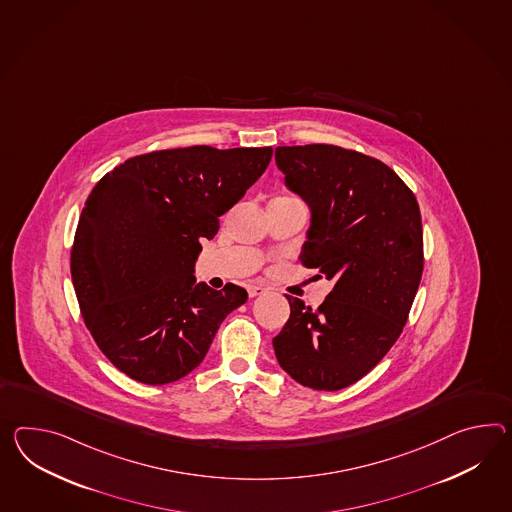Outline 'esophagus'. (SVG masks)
Instances as JSON below:
<instances>
[{
	"mask_svg": "<svg viewBox=\"0 0 512 512\" xmlns=\"http://www.w3.org/2000/svg\"><path fill=\"white\" fill-rule=\"evenodd\" d=\"M264 292H266V288L259 287V285H250V287H248V294H250V298L262 296Z\"/></svg>",
	"mask_w": 512,
	"mask_h": 512,
	"instance_id": "esophagus-1",
	"label": "esophagus"
}]
</instances>
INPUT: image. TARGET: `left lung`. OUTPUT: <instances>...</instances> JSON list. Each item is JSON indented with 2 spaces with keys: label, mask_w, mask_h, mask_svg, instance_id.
<instances>
[{
  "label": "left lung",
  "mask_w": 512,
  "mask_h": 512,
  "mask_svg": "<svg viewBox=\"0 0 512 512\" xmlns=\"http://www.w3.org/2000/svg\"><path fill=\"white\" fill-rule=\"evenodd\" d=\"M275 164L311 209L301 264L333 281L318 309L287 296L275 357L303 387L340 390L368 374L407 324L424 270L420 207L394 170L359 151L279 146Z\"/></svg>",
  "instance_id": "obj_1"
}]
</instances>
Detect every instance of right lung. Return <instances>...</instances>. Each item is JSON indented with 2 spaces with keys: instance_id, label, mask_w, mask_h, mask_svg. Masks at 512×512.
<instances>
[{
  "instance_id": "1",
  "label": "right lung",
  "mask_w": 512,
  "mask_h": 512,
  "mask_svg": "<svg viewBox=\"0 0 512 512\" xmlns=\"http://www.w3.org/2000/svg\"><path fill=\"white\" fill-rule=\"evenodd\" d=\"M274 150L190 146L127 159L103 175L81 212L70 270L88 331L114 366L166 385L205 359L229 312L233 283H196L203 238L264 174Z\"/></svg>"
}]
</instances>
